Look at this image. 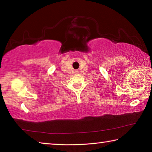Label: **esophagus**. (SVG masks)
I'll use <instances>...</instances> for the list:
<instances>
[{
	"instance_id": "34e87169",
	"label": "esophagus",
	"mask_w": 152,
	"mask_h": 152,
	"mask_svg": "<svg viewBox=\"0 0 152 152\" xmlns=\"http://www.w3.org/2000/svg\"><path fill=\"white\" fill-rule=\"evenodd\" d=\"M75 73H76V74H78V70H76V71H75Z\"/></svg>"
}]
</instances>
